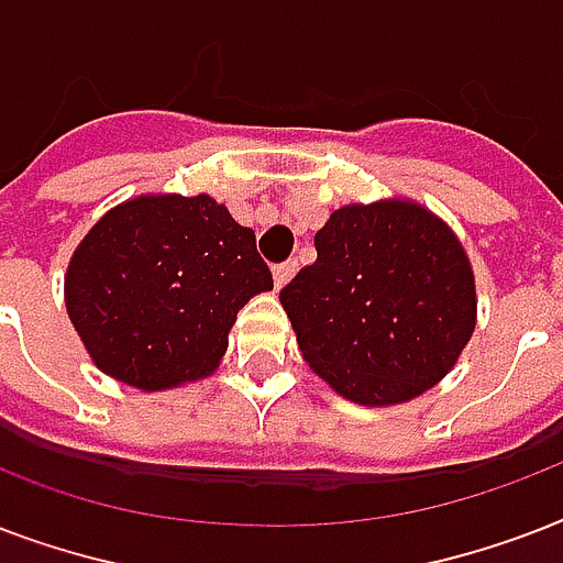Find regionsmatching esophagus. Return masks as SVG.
I'll return each instance as SVG.
<instances>
[{
	"instance_id": "1",
	"label": "esophagus",
	"mask_w": 563,
	"mask_h": 563,
	"mask_svg": "<svg viewBox=\"0 0 563 563\" xmlns=\"http://www.w3.org/2000/svg\"><path fill=\"white\" fill-rule=\"evenodd\" d=\"M295 272H298V263H295V260H286V263L274 265V286L283 289V286L291 280V274Z\"/></svg>"
}]
</instances>
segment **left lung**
Listing matches in <instances>:
<instances>
[{
    "label": "left lung",
    "instance_id": "1",
    "mask_svg": "<svg viewBox=\"0 0 563 563\" xmlns=\"http://www.w3.org/2000/svg\"><path fill=\"white\" fill-rule=\"evenodd\" d=\"M280 303L309 368L360 406L441 383L476 330V280L450 224L409 198L347 203Z\"/></svg>",
    "mask_w": 563,
    "mask_h": 563
}]
</instances>
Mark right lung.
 <instances>
[{
  "label": "right lung",
  "mask_w": 563,
  "mask_h": 563,
  "mask_svg": "<svg viewBox=\"0 0 563 563\" xmlns=\"http://www.w3.org/2000/svg\"><path fill=\"white\" fill-rule=\"evenodd\" d=\"M274 280L256 236L201 195H136L75 247L64 300L92 365L140 391L210 376L236 312Z\"/></svg>",
  "instance_id": "right-lung-1"
}]
</instances>
